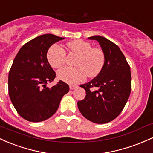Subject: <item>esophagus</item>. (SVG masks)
Returning a JSON list of instances; mask_svg holds the SVG:
<instances>
[{
    "label": "esophagus",
    "mask_w": 153,
    "mask_h": 153,
    "mask_svg": "<svg viewBox=\"0 0 153 153\" xmlns=\"http://www.w3.org/2000/svg\"><path fill=\"white\" fill-rule=\"evenodd\" d=\"M77 87H78V86L77 85H69V88H70V90H74V89H76V88H77Z\"/></svg>",
    "instance_id": "obj_1"
}]
</instances>
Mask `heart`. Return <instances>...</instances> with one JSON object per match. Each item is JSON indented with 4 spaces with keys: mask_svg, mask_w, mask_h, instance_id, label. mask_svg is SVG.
Masks as SVG:
<instances>
[{
    "mask_svg": "<svg viewBox=\"0 0 153 153\" xmlns=\"http://www.w3.org/2000/svg\"><path fill=\"white\" fill-rule=\"evenodd\" d=\"M70 53L77 55L74 67H65L58 71L60 79L69 84L83 81L86 76L95 77L100 73L105 64V54L98 48H92L90 43L77 39L66 44ZM48 61L54 68H61L65 65L66 53L60 46L53 45L47 53Z\"/></svg>",
    "mask_w": 153,
    "mask_h": 153,
    "instance_id": "heart-1",
    "label": "heart"
}]
</instances>
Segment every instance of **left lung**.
Here are the masks:
<instances>
[{
	"label": "left lung",
	"instance_id": "8db88e82",
	"mask_svg": "<svg viewBox=\"0 0 153 153\" xmlns=\"http://www.w3.org/2000/svg\"><path fill=\"white\" fill-rule=\"evenodd\" d=\"M99 42L105 54V64L100 73L80 87L86 91L85 99L77 105L82 116L95 123L113 121L121 113L131 90L130 66L121 50L113 42L101 36L89 37Z\"/></svg>",
	"mask_w": 153,
	"mask_h": 153
}]
</instances>
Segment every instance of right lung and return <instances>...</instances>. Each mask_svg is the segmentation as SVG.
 <instances>
[{
    "mask_svg": "<svg viewBox=\"0 0 153 153\" xmlns=\"http://www.w3.org/2000/svg\"><path fill=\"white\" fill-rule=\"evenodd\" d=\"M63 39L52 34L38 36L24 45L13 60L8 74V94L17 113L27 121L39 122L51 117L69 91L61 80L51 88L46 87L56 76L47 59L48 51Z\"/></svg>",
    "mask_w": 153,
    "mask_h": 153,
    "instance_id": "obj_1",
    "label": "right lung"
}]
</instances>
